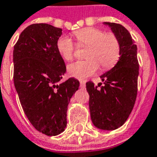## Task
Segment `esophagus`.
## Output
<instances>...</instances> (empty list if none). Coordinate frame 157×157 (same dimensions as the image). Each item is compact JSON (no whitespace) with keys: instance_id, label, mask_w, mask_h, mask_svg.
<instances>
[{"instance_id":"1","label":"esophagus","mask_w":157,"mask_h":157,"mask_svg":"<svg viewBox=\"0 0 157 157\" xmlns=\"http://www.w3.org/2000/svg\"><path fill=\"white\" fill-rule=\"evenodd\" d=\"M80 86L82 87V88H84L86 86V82H80Z\"/></svg>"}]
</instances>
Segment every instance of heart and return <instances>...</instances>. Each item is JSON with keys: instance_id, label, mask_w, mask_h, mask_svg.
<instances>
[{"instance_id": "heart-1", "label": "heart", "mask_w": 157, "mask_h": 157, "mask_svg": "<svg viewBox=\"0 0 157 157\" xmlns=\"http://www.w3.org/2000/svg\"><path fill=\"white\" fill-rule=\"evenodd\" d=\"M78 44L86 48V60L75 61L67 67L69 75L79 80H85L94 75L99 66L103 71L112 69L118 63L121 54V45L118 36L113 33H104L96 28H86L75 33ZM75 44L68 36L59 38L57 49L65 60L73 58Z\"/></svg>"}]
</instances>
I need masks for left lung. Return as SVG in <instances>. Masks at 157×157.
<instances>
[{"mask_svg": "<svg viewBox=\"0 0 157 157\" xmlns=\"http://www.w3.org/2000/svg\"><path fill=\"white\" fill-rule=\"evenodd\" d=\"M118 36L121 54L118 63L100 77L103 85L86 82L92 124L103 130H114L128 119L137 96L139 63L137 46L124 26L104 22Z\"/></svg>", "mask_w": 157, "mask_h": 157, "instance_id": "left-lung-1", "label": "left lung"}]
</instances>
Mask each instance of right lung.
I'll use <instances>...</instances> for the list:
<instances>
[{"label":"right lung","instance_id":"add662e5","mask_svg":"<svg viewBox=\"0 0 157 157\" xmlns=\"http://www.w3.org/2000/svg\"><path fill=\"white\" fill-rule=\"evenodd\" d=\"M61 34V29L47 23L32 24L13 50V80L22 109L33 126L48 136L65 130L67 107L80 86L72 77L59 84L66 71L57 49Z\"/></svg>","mask_w":157,"mask_h":157}]
</instances>
